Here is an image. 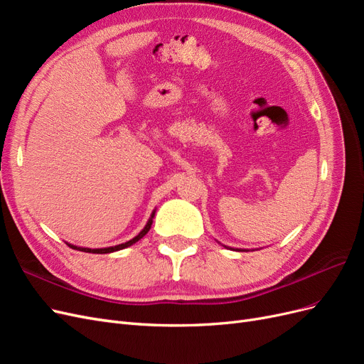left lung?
I'll return each instance as SVG.
<instances>
[{"label":"left lung","instance_id":"8db88e82","mask_svg":"<svg viewBox=\"0 0 364 364\" xmlns=\"http://www.w3.org/2000/svg\"><path fill=\"white\" fill-rule=\"evenodd\" d=\"M225 247H228V246H225ZM229 249H232V247H229ZM234 250H238V252H243L245 250V252H247L246 249H234Z\"/></svg>","mask_w":364,"mask_h":364}]
</instances>
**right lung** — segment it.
Wrapping results in <instances>:
<instances>
[{"mask_svg": "<svg viewBox=\"0 0 364 364\" xmlns=\"http://www.w3.org/2000/svg\"><path fill=\"white\" fill-rule=\"evenodd\" d=\"M155 213H156V209H155V211L151 213V215H150V218H149V222L146 223L144 229H142L141 232H139L136 237H134V238H132V240L126 241V243H121V245H117V246H111V247H103V249L79 247V246H74V245H70V243H67V245H68L70 247L75 249V250H82V252H87V253H111V252H117V250H121V249H126V247H129V246H132V245H135L136 241H139L142 237H144V235L149 232L150 228H151V223H153V217H155Z\"/></svg>", "mask_w": 364, "mask_h": 364, "instance_id": "1", "label": "right lung"}]
</instances>
